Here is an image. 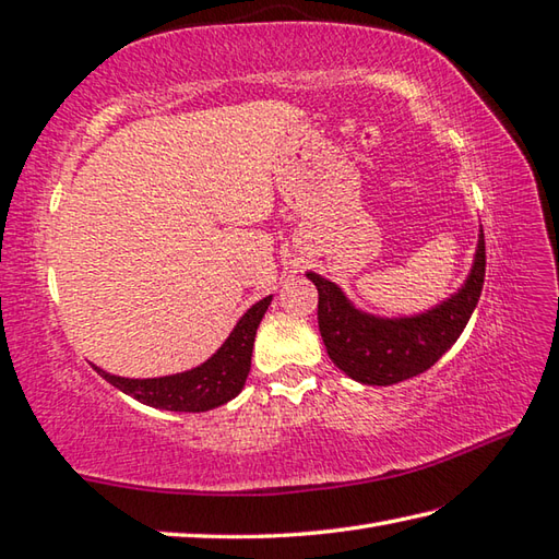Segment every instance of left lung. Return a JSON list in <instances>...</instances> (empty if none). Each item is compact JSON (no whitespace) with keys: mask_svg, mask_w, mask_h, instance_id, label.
Wrapping results in <instances>:
<instances>
[{"mask_svg":"<svg viewBox=\"0 0 559 559\" xmlns=\"http://www.w3.org/2000/svg\"><path fill=\"white\" fill-rule=\"evenodd\" d=\"M485 235H479L465 286L433 310L400 320H382L356 310L336 283L310 271L308 278L320 293L317 322L326 354L338 370L364 385H395L424 373L463 334L485 286Z\"/></svg>","mask_w":559,"mask_h":559,"instance_id":"1","label":"left lung"}]
</instances>
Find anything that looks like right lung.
<instances>
[{"label":"right lung","mask_w":559,"mask_h":559,"mask_svg":"<svg viewBox=\"0 0 559 559\" xmlns=\"http://www.w3.org/2000/svg\"><path fill=\"white\" fill-rule=\"evenodd\" d=\"M271 305V295L242 314V320L225 338V344L217 352L201 364L199 368L186 370L177 376L164 378H120L111 376L106 370H94L104 380L111 382L126 395L135 397L142 404L157 409L169 412H207L221 407L242 392L249 368H251V348H254V336L259 330V322Z\"/></svg>","instance_id":"right-lung-1"}]
</instances>
